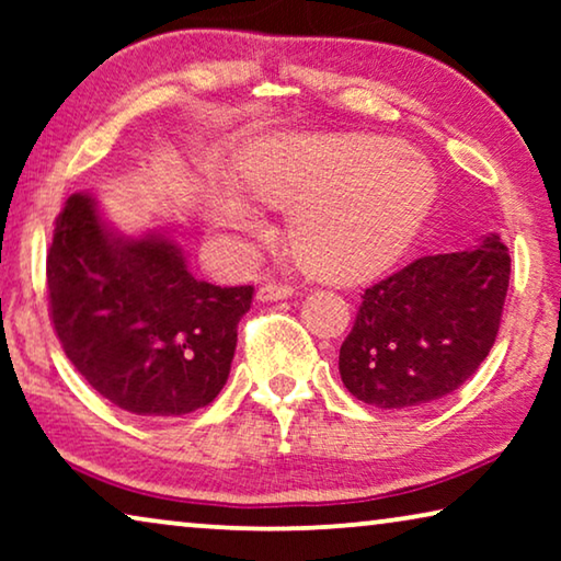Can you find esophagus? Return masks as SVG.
<instances>
[{
	"label": "esophagus",
	"mask_w": 561,
	"mask_h": 561,
	"mask_svg": "<svg viewBox=\"0 0 561 561\" xmlns=\"http://www.w3.org/2000/svg\"><path fill=\"white\" fill-rule=\"evenodd\" d=\"M294 294V288L286 286V283H263V286L257 288V298L260 301H283V298H288Z\"/></svg>",
	"instance_id": "1"
}]
</instances>
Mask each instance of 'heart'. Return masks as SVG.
<instances>
[{
    "instance_id": "b5f03b06",
    "label": "heart",
    "mask_w": 561,
    "mask_h": 561,
    "mask_svg": "<svg viewBox=\"0 0 561 561\" xmlns=\"http://www.w3.org/2000/svg\"><path fill=\"white\" fill-rule=\"evenodd\" d=\"M255 204L294 211L290 242L332 280L373 278L398 263L436 202L432 165L380 135H290L252 148L237 191L214 188L209 219L257 232Z\"/></svg>"
}]
</instances>
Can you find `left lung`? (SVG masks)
<instances>
[{"label": "left lung", "mask_w": 561, "mask_h": 561, "mask_svg": "<svg viewBox=\"0 0 561 561\" xmlns=\"http://www.w3.org/2000/svg\"><path fill=\"white\" fill-rule=\"evenodd\" d=\"M508 278V248L488 234L470 250L419 257L378 280L340 347L344 388L375 409L455 393L493 347Z\"/></svg>", "instance_id": "8db88e82"}]
</instances>
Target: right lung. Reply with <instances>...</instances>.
<instances>
[{
  "mask_svg": "<svg viewBox=\"0 0 561 561\" xmlns=\"http://www.w3.org/2000/svg\"><path fill=\"white\" fill-rule=\"evenodd\" d=\"M48 301L64 352L99 396L137 416H183L225 388L252 286L196 280L179 242L117 232L79 191L56 219Z\"/></svg>",
  "mask_w": 561,
  "mask_h": 561,
  "instance_id": "add662e5",
  "label": "right lung"
}]
</instances>
